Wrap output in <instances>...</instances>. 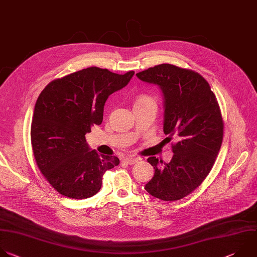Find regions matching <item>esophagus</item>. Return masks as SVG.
<instances>
[{
    "mask_svg": "<svg viewBox=\"0 0 257 257\" xmlns=\"http://www.w3.org/2000/svg\"><path fill=\"white\" fill-rule=\"evenodd\" d=\"M124 160H125V162L127 164H130V165L135 164L136 162H138V158L137 157H126Z\"/></svg>",
    "mask_w": 257,
    "mask_h": 257,
    "instance_id": "34e87169",
    "label": "esophagus"
}]
</instances>
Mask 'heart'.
<instances>
[{"instance_id": "1", "label": "heart", "mask_w": 257, "mask_h": 257, "mask_svg": "<svg viewBox=\"0 0 257 257\" xmlns=\"http://www.w3.org/2000/svg\"><path fill=\"white\" fill-rule=\"evenodd\" d=\"M139 102H153V100H152L151 98H149V97L144 96V97H141V98L137 101V103H139ZM153 103H154V102H153Z\"/></svg>"}]
</instances>
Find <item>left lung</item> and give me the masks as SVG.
I'll list each match as a JSON object with an SVG mask.
<instances>
[{"instance_id": "left-lung-1", "label": "left lung", "mask_w": 257, "mask_h": 257, "mask_svg": "<svg viewBox=\"0 0 257 257\" xmlns=\"http://www.w3.org/2000/svg\"><path fill=\"white\" fill-rule=\"evenodd\" d=\"M157 84L163 95V132L179 140L168 163L152 156L154 168L145 190L162 201H178L190 195L207 178L223 141L224 123L216 96L198 72L162 63L136 73Z\"/></svg>"}]
</instances>
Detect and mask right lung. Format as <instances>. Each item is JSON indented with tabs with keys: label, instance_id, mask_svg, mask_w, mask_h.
<instances>
[{
	"label": "right lung",
	"instance_id": "obj_1",
	"mask_svg": "<svg viewBox=\"0 0 257 257\" xmlns=\"http://www.w3.org/2000/svg\"><path fill=\"white\" fill-rule=\"evenodd\" d=\"M125 74L88 67L52 80L39 95L31 124V143L41 174L62 196L82 200L95 196L104 174L119 164L116 156L99 155L85 140L101 125L110 95L128 84Z\"/></svg>",
	"mask_w": 257,
	"mask_h": 257
}]
</instances>
